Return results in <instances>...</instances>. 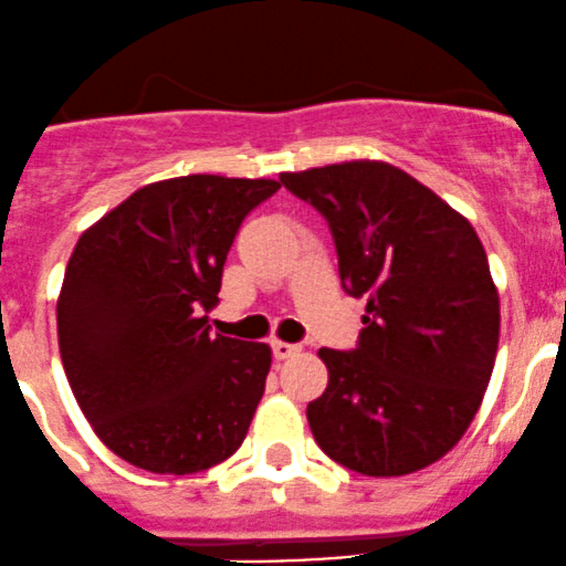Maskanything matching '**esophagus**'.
<instances>
[{
  "instance_id": "esophagus-1",
  "label": "esophagus",
  "mask_w": 566,
  "mask_h": 566,
  "mask_svg": "<svg viewBox=\"0 0 566 566\" xmlns=\"http://www.w3.org/2000/svg\"><path fill=\"white\" fill-rule=\"evenodd\" d=\"M271 347H273V356H276L279 361H284V358L295 356V353L301 350V347L293 345V342H282V339H273Z\"/></svg>"
}]
</instances>
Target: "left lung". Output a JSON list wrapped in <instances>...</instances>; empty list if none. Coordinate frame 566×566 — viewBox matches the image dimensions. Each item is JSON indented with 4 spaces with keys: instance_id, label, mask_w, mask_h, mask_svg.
Masks as SVG:
<instances>
[{
    "instance_id": "1",
    "label": "left lung",
    "mask_w": 566,
    "mask_h": 566,
    "mask_svg": "<svg viewBox=\"0 0 566 566\" xmlns=\"http://www.w3.org/2000/svg\"><path fill=\"white\" fill-rule=\"evenodd\" d=\"M279 180L325 216L342 287L367 295L356 350L310 402L312 436L364 476H405L452 452L488 391L501 306L465 216L386 161H345Z\"/></svg>"
}]
</instances>
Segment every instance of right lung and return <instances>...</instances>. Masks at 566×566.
Listing matches in <instances>:
<instances>
[{
  "label": "right lung",
  "mask_w": 566,
  "mask_h": 566,
  "mask_svg": "<svg viewBox=\"0 0 566 566\" xmlns=\"http://www.w3.org/2000/svg\"><path fill=\"white\" fill-rule=\"evenodd\" d=\"M265 177L150 182L82 232L56 298L67 384L95 436L150 473L208 471L238 452L271 347L210 334L221 271Z\"/></svg>",
  "instance_id": "right-lung-1"
}]
</instances>
